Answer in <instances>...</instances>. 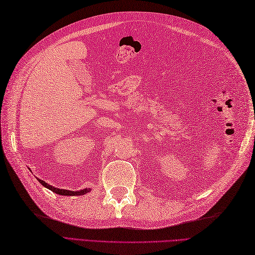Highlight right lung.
<instances>
[{
  "mask_svg": "<svg viewBox=\"0 0 255 255\" xmlns=\"http://www.w3.org/2000/svg\"><path fill=\"white\" fill-rule=\"evenodd\" d=\"M38 182H39L42 186H45L46 188L50 189L51 192L56 193V194H59V195H62V196H81V195H84L86 193H90L91 192V188H84V189H81V191H69V189H62V188H58V187H55L50 185V184L46 183L45 181L42 180H39V178H37Z\"/></svg>",
  "mask_w": 255,
  "mask_h": 255,
  "instance_id": "add662e5",
  "label": "right lung"
}]
</instances>
